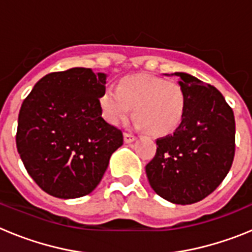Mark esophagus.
Returning <instances> with one entry per match:
<instances>
[{
    "instance_id": "1",
    "label": "esophagus",
    "mask_w": 252,
    "mask_h": 252,
    "mask_svg": "<svg viewBox=\"0 0 252 252\" xmlns=\"http://www.w3.org/2000/svg\"><path fill=\"white\" fill-rule=\"evenodd\" d=\"M124 139H125V141H126V142H132V141H135V140H136V136H135V135H133V133H131V132H125L124 133Z\"/></svg>"
}]
</instances>
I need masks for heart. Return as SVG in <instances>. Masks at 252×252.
<instances>
[{"label":"heart","instance_id":"1","mask_svg":"<svg viewBox=\"0 0 252 252\" xmlns=\"http://www.w3.org/2000/svg\"><path fill=\"white\" fill-rule=\"evenodd\" d=\"M103 115L111 124H120L132 111L135 124L151 135H166L179 126L186 110L183 88L174 82L148 74L124 78L116 87H107L101 97Z\"/></svg>","mask_w":252,"mask_h":252}]
</instances>
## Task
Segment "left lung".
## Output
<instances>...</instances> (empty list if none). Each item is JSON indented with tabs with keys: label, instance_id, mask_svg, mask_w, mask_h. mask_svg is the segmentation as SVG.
Instances as JSON below:
<instances>
[{
	"label": "left lung",
	"instance_id": "8db88e82",
	"mask_svg": "<svg viewBox=\"0 0 252 252\" xmlns=\"http://www.w3.org/2000/svg\"><path fill=\"white\" fill-rule=\"evenodd\" d=\"M186 94L177 130L157 139L145 166L151 188L175 204L202 201L222 183L235 157V116L223 95L187 73H174Z\"/></svg>",
	"mask_w": 252,
	"mask_h": 252
}]
</instances>
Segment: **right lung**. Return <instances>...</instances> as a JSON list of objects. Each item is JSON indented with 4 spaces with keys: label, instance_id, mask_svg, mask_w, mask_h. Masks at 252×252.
I'll return each instance as SVG.
<instances>
[{
    "label": "right lung",
    "instance_id": "add662e5",
    "mask_svg": "<svg viewBox=\"0 0 252 252\" xmlns=\"http://www.w3.org/2000/svg\"><path fill=\"white\" fill-rule=\"evenodd\" d=\"M104 73L72 68L49 73L24 99L16 146L29 175L57 198H79L98 186L122 131L102 117Z\"/></svg>",
    "mask_w": 252,
    "mask_h": 252
}]
</instances>
